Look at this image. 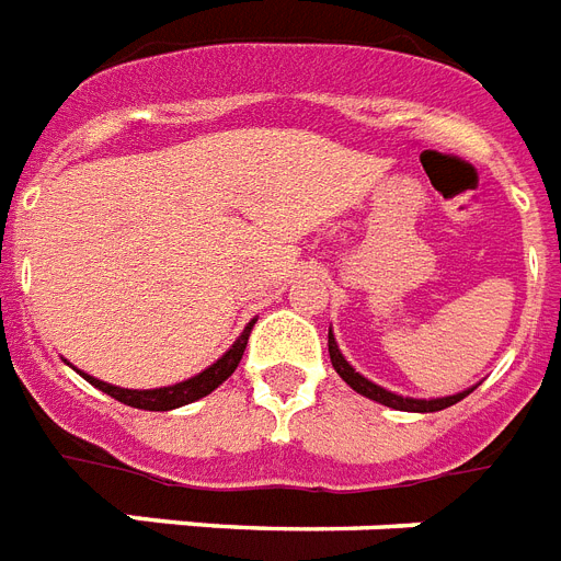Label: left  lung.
Returning <instances> with one entry per match:
<instances>
[{"label":"left lung","instance_id":"left-lung-1","mask_svg":"<svg viewBox=\"0 0 561 561\" xmlns=\"http://www.w3.org/2000/svg\"><path fill=\"white\" fill-rule=\"evenodd\" d=\"M329 358H332L335 374L341 376V379H344L356 394L367 397V400H376V403L388 405V409H397V412H442V409H447V405H456L459 400H465V397L477 388V385H473V388H465V391H459V394L433 397V400H417V397L394 394V391H388V388H382V385L370 382L367 376H362L356 367L350 365L347 358H344V353L337 350V341L335 335H332V329H329Z\"/></svg>","mask_w":561,"mask_h":561}]
</instances>
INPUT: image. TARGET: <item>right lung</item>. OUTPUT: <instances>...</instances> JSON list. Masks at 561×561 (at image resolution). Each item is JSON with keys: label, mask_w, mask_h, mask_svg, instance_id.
<instances>
[{"label": "right lung", "mask_w": 561, "mask_h": 561, "mask_svg": "<svg viewBox=\"0 0 561 561\" xmlns=\"http://www.w3.org/2000/svg\"><path fill=\"white\" fill-rule=\"evenodd\" d=\"M255 320H250L243 332L238 335L232 347L226 350L224 356L217 358L214 365H208L203 374L191 376L185 382H176V385H164V388H147V391H138V388H117V385L111 382H102L96 376L91 374H79L93 385V388H100L102 394L114 397L119 403L131 405V409H144V412H170V409H179V405H187L194 403V400H203L214 391V388H220V385L234 374V367L241 365V356L243 350H247V341H250V329Z\"/></svg>", "instance_id": "obj_1"}]
</instances>
